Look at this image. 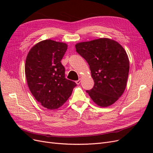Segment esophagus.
Segmentation results:
<instances>
[{
	"label": "esophagus",
	"mask_w": 153,
	"mask_h": 153,
	"mask_svg": "<svg viewBox=\"0 0 153 153\" xmlns=\"http://www.w3.org/2000/svg\"><path fill=\"white\" fill-rule=\"evenodd\" d=\"M80 82H81V79H80V78H79V79L76 81V84L78 85V84H80Z\"/></svg>",
	"instance_id": "1"
}]
</instances>
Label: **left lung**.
Returning a JSON list of instances; mask_svg holds the SVG:
<instances>
[{
	"instance_id": "8db88e82",
	"label": "left lung",
	"mask_w": 153,
	"mask_h": 153,
	"mask_svg": "<svg viewBox=\"0 0 153 153\" xmlns=\"http://www.w3.org/2000/svg\"><path fill=\"white\" fill-rule=\"evenodd\" d=\"M75 48L89 65L94 82L93 88L86 92L101 107L114 104L126 87L129 61L126 51L117 41L108 38L78 43Z\"/></svg>"
}]
</instances>
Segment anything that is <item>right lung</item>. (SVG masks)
Instances as JSON below:
<instances>
[{"instance_id":"1","label":"right lung","mask_w":153,"mask_h":153,"mask_svg":"<svg viewBox=\"0 0 153 153\" xmlns=\"http://www.w3.org/2000/svg\"><path fill=\"white\" fill-rule=\"evenodd\" d=\"M68 48L66 43L52 39L40 41L29 52L25 72L28 87L43 107L57 109L72 94L75 82L65 78L61 62Z\"/></svg>"}]
</instances>
